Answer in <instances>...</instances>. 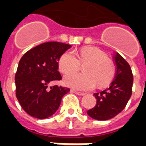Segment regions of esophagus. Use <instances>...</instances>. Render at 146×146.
<instances>
[{
  "label": "esophagus",
  "mask_w": 146,
  "mask_h": 146,
  "mask_svg": "<svg viewBox=\"0 0 146 146\" xmlns=\"http://www.w3.org/2000/svg\"><path fill=\"white\" fill-rule=\"evenodd\" d=\"M70 92H71V93H76V94H77V95H80V96H83V95H85V94H86L85 93H83V92H80V91H76V90H71Z\"/></svg>",
  "instance_id": "obj_1"
}]
</instances>
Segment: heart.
Returning <instances> with one entry per match:
<instances>
[{"mask_svg": "<svg viewBox=\"0 0 146 146\" xmlns=\"http://www.w3.org/2000/svg\"><path fill=\"white\" fill-rule=\"evenodd\" d=\"M81 64H86L83 72L71 73L63 78L66 86L81 90H90L97 85L105 87L113 80L115 70L113 63L105 52L93 46H86L77 55L73 51H66L59 60V69L63 73L76 71Z\"/></svg>", "mask_w": 146, "mask_h": 146, "instance_id": "1", "label": "heart"}]
</instances>
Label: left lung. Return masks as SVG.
Instances as JSON below:
<instances>
[{"mask_svg": "<svg viewBox=\"0 0 146 146\" xmlns=\"http://www.w3.org/2000/svg\"><path fill=\"white\" fill-rule=\"evenodd\" d=\"M116 73L115 79L106 90L94 93L96 104L88 110L87 114L94 119L108 120L124 110L132 96L133 75L129 64L118 53L114 56Z\"/></svg>", "mask_w": 146, "mask_h": 146, "instance_id": "1", "label": "left lung"}]
</instances>
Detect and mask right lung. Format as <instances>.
I'll return each instance as SVG.
<instances>
[{"instance_id": "obj_1", "label": "right lung", "mask_w": 146, "mask_h": 146, "mask_svg": "<svg viewBox=\"0 0 146 146\" xmlns=\"http://www.w3.org/2000/svg\"><path fill=\"white\" fill-rule=\"evenodd\" d=\"M71 45L60 42H46L24 54L15 74L16 96L21 107L33 117L46 119L56 112L61 100L70 89L53 86L52 81L62 79L58 62Z\"/></svg>"}]
</instances>
